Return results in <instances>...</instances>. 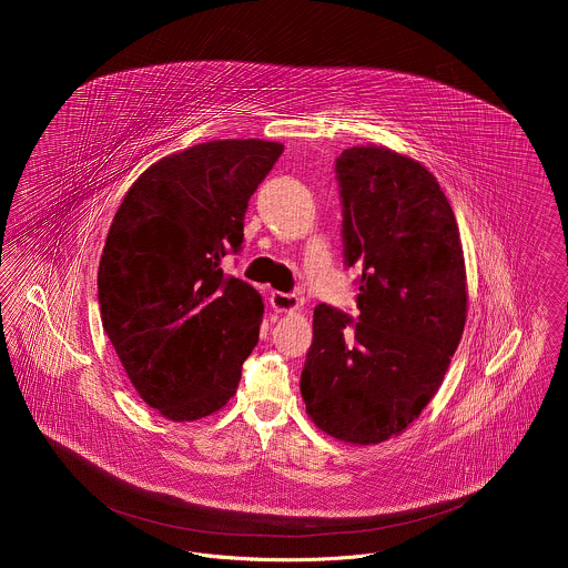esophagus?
<instances>
[{"mask_svg":"<svg viewBox=\"0 0 568 568\" xmlns=\"http://www.w3.org/2000/svg\"><path fill=\"white\" fill-rule=\"evenodd\" d=\"M304 304L302 297L293 295V293H271V306L277 311V313H293L297 311L300 306Z\"/></svg>","mask_w":568,"mask_h":568,"instance_id":"1","label":"esophagus"}]
</instances>
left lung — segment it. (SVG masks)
<instances>
[{"label": "left lung", "instance_id": "8db88e82", "mask_svg": "<svg viewBox=\"0 0 568 568\" xmlns=\"http://www.w3.org/2000/svg\"><path fill=\"white\" fill-rule=\"evenodd\" d=\"M345 266H361L356 322L327 304L313 317L302 398L347 444L403 433L437 394L466 325V264L437 179L385 146L336 158Z\"/></svg>", "mask_w": 568, "mask_h": 568}]
</instances>
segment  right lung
I'll return each instance as SVG.
<instances>
[{
    "label": "right lung",
    "mask_w": 568,
    "mask_h": 568,
    "mask_svg": "<svg viewBox=\"0 0 568 568\" xmlns=\"http://www.w3.org/2000/svg\"><path fill=\"white\" fill-rule=\"evenodd\" d=\"M284 146L216 140L153 163L118 207L98 266L102 327L140 398L172 422L227 405L264 304L221 268Z\"/></svg>",
    "instance_id": "1"
}]
</instances>
